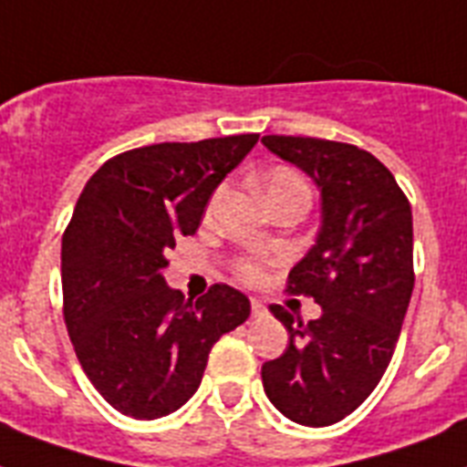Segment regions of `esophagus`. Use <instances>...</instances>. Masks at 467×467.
Segmentation results:
<instances>
[{
	"label": "esophagus",
	"mask_w": 467,
	"mask_h": 467,
	"mask_svg": "<svg viewBox=\"0 0 467 467\" xmlns=\"http://www.w3.org/2000/svg\"><path fill=\"white\" fill-rule=\"evenodd\" d=\"M252 315H254V317H264V315H266V306H264L262 300L252 298Z\"/></svg>",
	"instance_id": "34e87169"
}]
</instances>
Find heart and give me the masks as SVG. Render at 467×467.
Wrapping results in <instances>:
<instances>
[{
  "mask_svg": "<svg viewBox=\"0 0 467 467\" xmlns=\"http://www.w3.org/2000/svg\"><path fill=\"white\" fill-rule=\"evenodd\" d=\"M262 191L264 201H266V198L278 196V193H288V191H303V193H307V186L296 171H291V169H274V171L264 179ZM240 274L247 278V281H254V278L262 276L259 266H254V264L249 262L240 264Z\"/></svg>",
  "mask_w": 467,
  "mask_h": 467,
  "instance_id": "obj_1",
  "label": "heart"
}]
</instances>
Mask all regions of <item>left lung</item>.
I'll list each match as a JSON object with an SVG mask.
<instances>
[{"mask_svg": "<svg viewBox=\"0 0 467 467\" xmlns=\"http://www.w3.org/2000/svg\"><path fill=\"white\" fill-rule=\"evenodd\" d=\"M264 148L319 191L315 244L291 269V293L315 298L307 325L274 306L284 356L262 366L266 398L303 427H329L380 383L412 298V208L376 157L347 142L264 135Z\"/></svg>", "mask_w": 467, "mask_h": 467, "instance_id": "8db88e82", "label": "left lung"}]
</instances>
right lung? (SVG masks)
Instances as JSON below:
<instances>
[{
  "instance_id": "1",
  "label": "right lung",
  "mask_w": 467,
  "mask_h": 467,
  "mask_svg": "<svg viewBox=\"0 0 467 467\" xmlns=\"http://www.w3.org/2000/svg\"><path fill=\"white\" fill-rule=\"evenodd\" d=\"M256 140L130 150L101 164L77 201L62 237L65 322L91 385L128 417L160 420L186 405L213 344L249 317L247 296L233 285L191 303L161 271Z\"/></svg>"
}]
</instances>
